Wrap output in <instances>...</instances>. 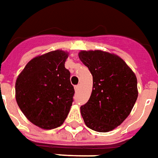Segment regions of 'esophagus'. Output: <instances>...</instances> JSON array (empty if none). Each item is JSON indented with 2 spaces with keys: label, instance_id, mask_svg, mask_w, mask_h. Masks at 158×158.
Returning a JSON list of instances; mask_svg holds the SVG:
<instances>
[{
  "label": "esophagus",
  "instance_id": "34e87169",
  "mask_svg": "<svg viewBox=\"0 0 158 158\" xmlns=\"http://www.w3.org/2000/svg\"><path fill=\"white\" fill-rule=\"evenodd\" d=\"M79 89H80V85H77L74 86V89H75V91H79Z\"/></svg>",
  "mask_w": 158,
  "mask_h": 158
}]
</instances>
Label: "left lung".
I'll list each match as a JSON object with an SVG mask.
<instances>
[{
  "label": "left lung",
  "mask_w": 158,
  "mask_h": 158,
  "mask_svg": "<svg viewBox=\"0 0 158 158\" xmlns=\"http://www.w3.org/2000/svg\"><path fill=\"white\" fill-rule=\"evenodd\" d=\"M80 61L93 77L89 101L80 106L86 126L97 132H107L120 125L138 97L137 79L119 56L102 51L79 52Z\"/></svg>",
  "instance_id": "1"
}]
</instances>
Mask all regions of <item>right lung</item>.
<instances>
[{"mask_svg":"<svg viewBox=\"0 0 158 158\" xmlns=\"http://www.w3.org/2000/svg\"><path fill=\"white\" fill-rule=\"evenodd\" d=\"M68 54L54 51L32 59L17 79L16 101L29 121L41 129L61 126L73 102L74 89L65 69Z\"/></svg>","mask_w":158,"mask_h":158,"instance_id":"right-lung-1","label":"right lung"}]
</instances>
